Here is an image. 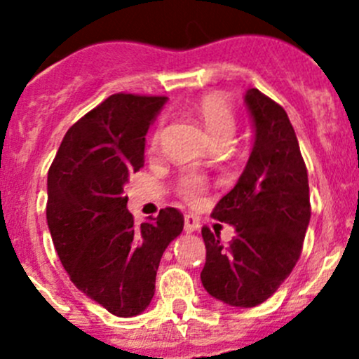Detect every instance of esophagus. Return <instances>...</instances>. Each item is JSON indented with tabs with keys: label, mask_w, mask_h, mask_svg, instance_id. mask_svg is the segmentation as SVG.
Segmentation results:
<instances>
[{
	"label": "esophagus",
	"mask_w": 359,
	"mask_h": 359,
	"mask_svg": "<svg viewBox=\"0 0 359 359\" xmlns=\"http://www.w3.org/2000/svg\"><path fill=\"white\" fill-rule=\"evenodd\" d=\"M184 231H186V233H196V231H200V222H198L196 217H184Z\"/></svg>",
	"instance_id": "34e87169"
}]
</instances>
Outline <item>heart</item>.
Listing matches in <instances>:
<instances>
[{
  "mask_svg": "<svg viewBox=\"0 0 359 359\" xmlns=\"http://www.w3.org/2000/svg\"><path fill=\"white\" fill-rule=\"evenodd\" d=\"M198 118L205 125L206 132L210 133L213 142L219 140H229L234 130V112L231 109L229 100L220 93H208L203 95L196 104H194ZM151 146L156 147L159 142V128L154 130L151 135ZM205 184L198 175H187L180 180V194L186 200H194L201 193Z\"/></svg>",
  "mask_w": 359,
  "mask_h": 359,
  "instance_id": "1",
  "label": "heart"
}]
</instances>
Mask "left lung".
<instances>
[{"instance_id": "1", "label": "left lung", "mask_w": 359, "mask_h": 359, "mask_svg": "<svg viewBox=\"0 0 359 359\" xmlns=\"http://www.w3.org/2000/svg\"><path fill=\"white\" fill-rule=\"evenodd\" d=\"M253 146L236 186L213 210L234 227L227 247L203 227L205 290L234 307H255L280 288L295 267L311 219L309 182L288 114L257 88L245 92Z\"/></svg>"}]
</instances>
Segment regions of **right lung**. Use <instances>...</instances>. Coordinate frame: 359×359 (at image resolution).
Here are the masks:
<instances>
[{
    "label": "right lung",
    "mask_w": 359,
    "mask_h": 359,
    "mask_svg": "<svg viewBox=\"0 0 359 359\" xmlns=\"http://www.w3.org/2000/svg\"><path fill=\"white\" fill-rule=\"evenodd\" d=\"M166 100L114 93L67 130L48 170L46 220L60 262L76 288L118 318L147 309L163 252L184 229L175 208L135 226L123 194Z\"/></svg>",
    "instance_id": "add662e5"
}]
</instances>
